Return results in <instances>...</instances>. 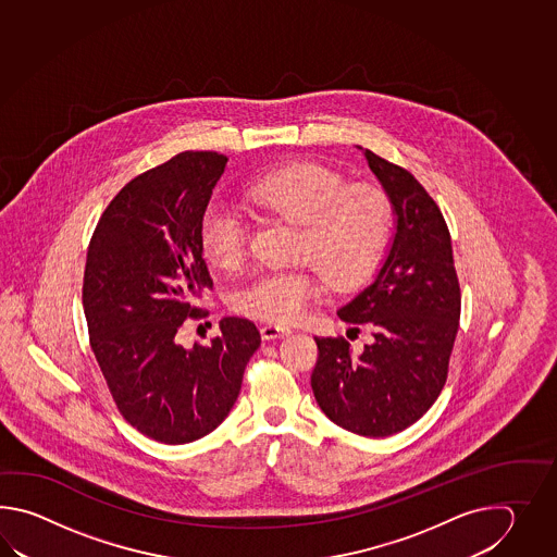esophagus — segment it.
I'll use <instances>...</instances> for the list:
<instances>
[{
  "label": "esophagus",
  "mask_w": 557,
  "mask_h": 557,
  "mask_svg": "<svg viewBox=\"0 0 557 557\" xmlns=\"http://www.w3.org/2000/svg\"><path fill=\"white\" fill-rule=\"evenodd\" d=\"M288 329H283V326H278V324H271V322H267V324H262L261 326V336L264 341H274V338H283L288 334Z\"/></svg>",
  "instance_id": "1"
}]
</instances>
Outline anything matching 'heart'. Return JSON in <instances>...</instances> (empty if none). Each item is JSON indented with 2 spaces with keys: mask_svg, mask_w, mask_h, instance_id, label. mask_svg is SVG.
<instances>
[{
  "mask_svg": "<svg viewBox=\"0 0 557 557\" xmlns=\"http://www.w3.org/2000/svg\"><path fill=\"white\" fill-rule=\"evenodd\" d=\"M247 201L262 213L300 226L296 259L307 261L336 290L364 283L376 269L391 237L392 207L384 190L352 185L329 166L295 163L252 181ZM205 259L233 269L245 255L243 216L231 202L214 201L199 225ZM320 281L312 269L261 271L238 283L228 307L249 319L290 324L319 298Z\"/></svg>",
  "mask_w": 557,
  "mask_h": 557,
  "instance_id": "obj_1",
  "label": "heart"
}]
</instances>
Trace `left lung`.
<instances>
[{"label": "left lung", "mask_w": 557, "mask_h": 557, "mask_svg": "<svg viewBox=\"0 0 557 557\" xmlns=\"http://www.w3.org/2000/svg\"><path fill=\"white\" fill-rule=\"evenodd\" d=\"M362 151L391 199L396 233L376 278L338 317L364 324L372 341L356 356L343 336H317L310 384L336 426L384 438L412 426L436 403L448 379L462 295L438 205L412 173Z\"/></svg>", "instance_id": "1"}]
</instances>
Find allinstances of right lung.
Returning <instances> with one entry per match:
<instances>
[{
  "mask_svg": "<svg viewBox=\"0 0 557 557\" xmlns=\"http://www.w3.org/2000/svg\"><path fill=\"white\" fill-rule=\"evenodd\" d=\"M225 154L185 151L131 178L107 205L87 249L84 310L89 343L121 416L149 438L187 444L237 403L261 346L249 319L226 317L209 344L175 341L197 317L202 288L199 225Z\"/></svg>",
  "mask_w": 557,
  "mask_h": 557,
  "instance_id": "right-lung-1",
  "label": "right lung"
}]
</instances>
